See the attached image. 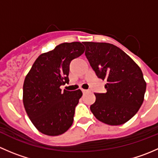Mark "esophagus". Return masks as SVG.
Masks as SVG:
<instances>
[{"label": "esophagus", "mask_w": 158, "mask_h": 158, "mask_svg": "<svg viewBox=\"0 0 158 158\" xmlns=\"http://www.w3.org/2000/svg\"><path fill=\"white\" fill-rule=\"evenodd\" d=\"M82 91L83 93H86V92H89V90H87V89H82Z\"/></svg>", "instance_id": "obj_1"}]
</instances>
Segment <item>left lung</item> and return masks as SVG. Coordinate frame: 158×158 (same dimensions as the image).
Segmentation results:
<instances>
[{
    "mask_svg": "<svg viewBox=\"0 0 158 158\" xmlns=\"http://www.w3.org/2000/svg\"><path fill=\"white\" fill-rule=\"evenodd\" d=\"M85 56L97 76L107 83L106 93H95L91 111L100 122L120 125L130 120L144 102L146 82L135 62L107 43L84 42Z\"/></svg>",
    "mask_w": 158,
    "mask_h": 158,
    "instance_id": "left-lung-1",
    "label": "left lung"
}]
</instances>
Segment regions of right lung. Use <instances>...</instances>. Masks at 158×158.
Returning a JSON list of instances; mask_svg holds the SVG:
<instances>
[{
	"mask_svg": "<svg viewBox=\"0 0 158 158\" xmlns=\"http://www.w3.org/2000/svg\"><path fill=\"white\" fill-rule=\"evenodd\" d=\"M80 42L63 43L40 55L24 79L23 102L36 128L49 136L65 133L73 125L80 89L62 91L68 83L70 62L85 51Z\"/></svg>",
	"mask_w": 158,
	"mask_h": 158,
	"instance_id": "add662e5",
	"label": "right lung"
}]
</instances>
